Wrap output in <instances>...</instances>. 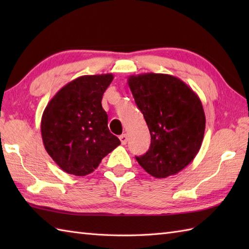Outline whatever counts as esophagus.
Returning <instances> with one entry per match:
<instances>
[{"mask_svg":"<svg viewBox=\"0 0 249 249\" xmlns=\"http://www.w3.org/2000/svg\"><path fill=\"white\" fill-rule=\"evenodd\" d=\"M120 140H121V143L122 144H126V142H127V140H128V138H127V135L126 134H123V135H121L120 136Z\"/></svg>","mask_w":249,"mask_h":249,"instance_id":"34e87169","label":"esophagus"}]
</instances>
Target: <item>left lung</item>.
<instances>
[{
  "mask_svg": "<svg viewBox=\"0 0 249 249\" xmlns=\"http://www.w3.org/2000/svg\"><path fill=\"white\" fill-rule=\"evenodd\" d=\"M127 83L151 134L149 151L136 156L137 161L154 178L174 176L194 160L202 144V103L192 88L167 73L133 75Z\"/></svg>",
  "mask_w": 249,
  "mask_h": 249,
  "instance_id": "obj_1",
  "label": "left lung"
}]
</instances>
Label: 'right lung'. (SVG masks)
<instances>
[{
    "mask_svg": "<svg viewBox=\"0 0 249 249\" xmlns=\"http://www.w3.org/2000/svg\"><path fill=\"white\" fill-rule=\"evenodd\" d=\"M112 80V73L79 77L63 87L45 108L40 123L44 146L66 173L88 176L121 144L110 133L102 106Z\"/></svg>",
    "mask_w": 249,
    "mask_h": 249,
    "instance_id": "obj_1",
    "label": "right lung"
}]
</instances>
